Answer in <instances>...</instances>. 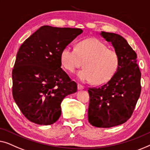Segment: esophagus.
<instances>
[{
	"mask_svg": "<svg viewBox=\"0 0 150 150\" xmlns=\"http://www.w3.org/2000/svg\"><path fill=\"white\" fill-rule=\"evenodd\" d=\"M83 88H84L83 86H82V85H81V84H79V83L77 84V89H78V90H83Z\"/></svg>",
	"mask_w": 150,
	"mask_h": 150,
	"instance_id": "1",
	"label": "esophagus"
}]
</instances>
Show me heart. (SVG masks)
Wrapping results in <instances>:
<instances>
[{"label":"heart","mask_w":150,"mask_h":150,"mask_svg":"<svg viewBox=\"0 0 150 150\" xmlns=\"http://www.w3.org/2000/svg\"><path fill=\"white\" fill-rule=\"evenodd\" d=\"M60 60L63 67L70 72L81 67L84 61L85 68L78 71L77 77L83 83L94 81L96 84L109 81L119 65L117 52L94 38L80 41L77 48L66 46L61 52Z\"/></svg>","instance_id":"obj_1"}]
</instances>
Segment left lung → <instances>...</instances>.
Listing matches in <instances>:
<instances>
[{
    "mask_svg": "<svg viewBox=\"0 0 150 150\" xmlns=\"http://www.w3.org/2000/svg\"><path fill=\"white\" fill-rule=\"evenodd\" d=\"M100 35L112 44L119 56V65L108 82L88 90V121L96 127L111 128L124 124L131 117L140 96L141 73L136 52L124 37L103 31Z\"/></svg>",
    "mask_w": 150,
    "mask_h": 150,
    "instance_id": "obj_1",
    "label": "left lung"
}]
</instances>
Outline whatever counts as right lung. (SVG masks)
I'll use <instances>...</instances> for the list:
<instances>
[{"mask_svg":"<svg viewBox=\"0 0 150 150\" xmlns=\"http://www.w3.org/2000/svg\"><path fill=\"white\" fill-rule=\"evenodd\" d=\"M82 33L79 28L43 26L20 46L12 71V92L30 122L54 124L60 116L64 97L77 92V83L61 69L60 56Z\"/></svg>","mask_w":150,"mask_h":150,"instance_id":"obj_1","label":"right lung"}]
</instances>
